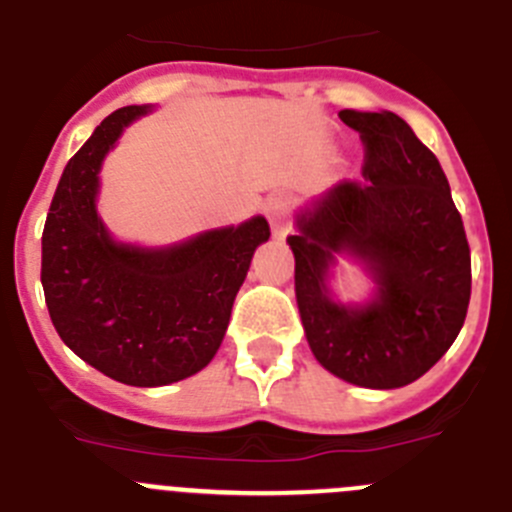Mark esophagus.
I'll use <instances>...</instances> for the list:
<instances>
[{
  "label": "esophagus",
  "mask_w": 512,
  "mask_h": 512,
  "mask_svg": "<svg viewBox=\"0 0 512 512\" xmlns=\"http://www.w3.org/2000/svg\"><path fill=\"white\" fill-rule=\"evenodd\" d=\"M266 218H269L271 233H274L276 241H284L289 236V200L276 195L266 203Z\"/></svg>",
  "instance_id": "1"
}]
</instances>
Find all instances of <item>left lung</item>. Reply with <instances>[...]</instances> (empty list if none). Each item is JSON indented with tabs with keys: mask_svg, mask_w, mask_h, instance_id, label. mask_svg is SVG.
<instances>
[{
	"mask_svg": "<svg viewBox=\"0 0 512 512\" xmlns=\"http://www.w3.org/2000/svg\"><path fill=\"white\" fill-rule=\"evenodd\" d=\"M365 142V182H342L294 215V292L317 363L360 388L414 383L452 348L467 317L470 246L442 164L401 116L342 109ZM340 260L371 281L342 303Z\"/></svg>",
	"mask_w": 512,
	"mask_h": 512,
	"instance_id": "obj_1",
	"label": "left lung"
}]
</instances>
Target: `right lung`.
Instances as JSON below:
<instances>
[{"label":"right lung","mask_w":512,"mask_h":512,"mask_svg":"<svg viewBox=\"0 0 512 512\" xmlns=\"http://www.w3.org/2000/svg\"><path fill=\"white\" fill-rule=\"evenodd\" d=\"M157 106H124L65 164L42 231V289L60 340L126 386L200 373L218 353L269 223L253 215L164 246L119 241L98 213L103 159Z\"/></svg>","instance_id":"1"}]
</instances>
